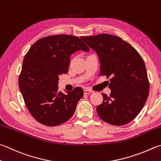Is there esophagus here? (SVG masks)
Returning <instances> with one entry per match:
<instances>
[{
    "label": "esophagus",
    "instance_id": "34e87169",
    "mask_svg": "<svg viewBox=\"0 0 161 161\" xmlns=\"http://www.w3.org/2000/svg\"><path fill=\"white\" fill-rule=\"evenodd\" d=\"M84 94H89V93H92V90H90L89 89H88V88H86V89H85L84 90Z\"/></svg>",
    "mask_w": 161,
    "mask_h": 161
}]
</instances>
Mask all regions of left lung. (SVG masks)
Listing matches in <instances>:
<instances>
[{
	"mask_svg": "<svg viewBox=\"0 0 161 161\" xmlns=\"http://www.w3.org/2000/svg\"><path fill=\"white\" fill-rule=\"evenodd\" d=\"M96 51L101 62L99 76L110 79L109 96L96 107L98 116L107 123L122 126L136 118L149 93V81L141 55L120 37L108 34L81 36ZM109 83V81H108Z\"/></svg>",
	"mask_w": 161,
	"mask_h": 161,
	"instance_id": "1",
	"label": "left lung"
}]
</instances>
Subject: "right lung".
I'll return each mask as SVG.
<instances>
[{
  "mask_svg": "<svg viewBox=\"0 0 161 161\" xmlns=\"http://www.w3.org/2000/svg\"><path fill=\"white\" fill-rule=\"evenodd\" d=\"M79 50L89 48L79 37L58 34L39 39L25 55L19 88L28 110L39 123L54 127L68 121L83 97L81 87L65 94L58 86L60 76L68 72L71 54Z\"/></svg>",
  "mask_w": 161,
  "mask_h": 161,
  "instance_id": "add662e5",
  "label": "right lung"
}]
</instances>
